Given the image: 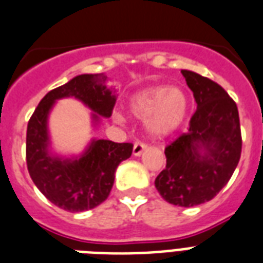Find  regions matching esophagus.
<instances>
[{"mask_svg":"<svg viewBox=\"0 0 263 263\" xmlns=\"http://www.w3.org/2000/svg\"><path fill=\"white\" fill-rule=\"evenodd\" d=\"M146 148H147V144L142 143V142H136V143L134 144V150H132V153H134V156L135 157H139Z\"/></svg>","mask_w":263,"mask_h":263,"instance_id":"obj_1","label":"esophagus"}]
</instances>
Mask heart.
<instances>
[{"label": "heart", "mask_w": 263, "mask_h": 263, "mask_svg": "<svg viewBox=\"0 0 263 263\" xmlns=\"http://www.w3.org/2000/svg\"><path fill=\"white\" fill-rule=\"evenodd\" d=\"M128 109L138 119H143L146 131L153 138L172 135L187 119L190 101L181 88L154 86L136 91L128 99ZM113 119L123 123L121 110L113 111Z\"/></svg>", "instance_id": "heart-1"}]
</instances>
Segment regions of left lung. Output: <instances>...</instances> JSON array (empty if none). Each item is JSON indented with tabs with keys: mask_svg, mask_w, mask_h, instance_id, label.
Wrapping results in <instances>:
<instances>
[{
	"mask_svg": "<svg viewBox=\"0 0 263 263\" xmlns=\"http://www.w3.org/2000/svg\"><path fill=\"white\" fill-rule=\"evenodd\" d=\"M196 111L187 134L165 148L166 166L156 188L166 202L192 208L213 199L232 177L241 153L239 111L216 82L183 69Z\"/></svg>",
	"mask_w": 263,
	"mask_h": 263,
	"instance_id": "left-lung-1",
	"label": "left lung"
}]
</instances>
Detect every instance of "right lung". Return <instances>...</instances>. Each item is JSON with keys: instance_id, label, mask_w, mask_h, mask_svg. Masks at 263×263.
I'll return each instance as SVG.
<instances>
[{"instance_id": "right-lung-1", "label": "right lung", "mask_w": 263, "mask_h": 263, "mask_svg": "<svg viewBox=\"0 0 263 263\" xmlns=\"http://www.w3.org/2000/svg\"><path fill=\"white\" fill-rule=\"evenodd\" d=\"M75 98L90 109L92 125L107 119L116 103L115 88L103 73H84L49 91L27 127L26 158L31 179L51 203L67 212L91 210L106 199L121 161L132 154L131 143L92 139L80 156L63 157L51 150L49 115L59 99Z\"/></svg>"}]
</instances>
